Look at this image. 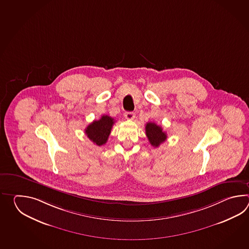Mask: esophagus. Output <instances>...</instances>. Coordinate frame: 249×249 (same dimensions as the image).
<instances>
[{"label": "esophagus", "mask_w": 249, "mask_h": 249, "mask_svg": "<svg viewBox=\"0 0 249 249\" xmlns=\"http://www.w3.org/2000/svg\"><path fill=\"white\" fill-rule=\"evenodd\" d=\"M124 117L129 120H132L135 117V114L133 112H124Z\"/></svg>", "instance_id": "34e87169"}]
</instances>
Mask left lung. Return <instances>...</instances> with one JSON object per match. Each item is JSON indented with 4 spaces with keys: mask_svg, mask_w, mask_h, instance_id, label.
Instances as JSON below:
<instances>
[{
    "mask_svg": "<svg viewBox=\"0 0 249 249\" xmlns=\"http://www.w3.org/2000/svg\"><path fill=\"white\" fill-rule=\"evenodd\" d=\"M145 129H146V135L148 137V142L155 148H158L159 145L164 142L167 138L166 133L163 132L162 127L156 124L155 123H147Z\"/></svg>",
    "mask_w": 249,
    "mask_h": 249,
    "instance_id": "left-lung-1",
    "label": "left lung"
}]
</instances>
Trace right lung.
<instances>
[{"label": "right lung", "mask_w": 249, "mask_h": 249, "mask_svg": "<svg viewBox=\"0 0 249 249\" xmlns=\"http://www.w3.org/2000/svg\"><path fill=\"white\" fill-rule=\"evenodd\" d=\"M114 124V118L104 115L101 119L93 121L86 127L85 133L92 142L98 146H101L107 142Z\"/></svg>", "instance_id": "right-lung-1"}]
</instances>
